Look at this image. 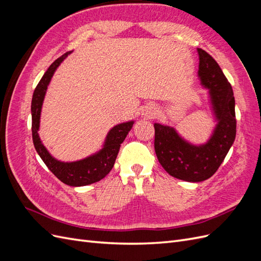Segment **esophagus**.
Listing matches in <instances>:
<instances>
[{"label": "esophagus", "mask_w": 261, "mask_h": 261, "mask_svg": "<svg viewBox=\"0 0 261 261\" xmlns=\"http://www.w3.org/2000/svg\"><path fill=\"white\" fill-rule=\"evenodd\" d=\"M154 113H155V110H154V108H148L147 110H145V112H144V115L146 116V117H152L153 115H154Z\"/></svg>", "instance_id": "34e87169"}]
</instances>
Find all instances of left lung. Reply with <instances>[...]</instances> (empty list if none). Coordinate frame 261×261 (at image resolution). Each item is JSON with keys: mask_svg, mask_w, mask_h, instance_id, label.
Wrapping results in <instances>:
<instances>
[{"mask_svg": "<svg viewBox=\"0 0 261 261\" xmlns=\"http://www.w3.org/2000/svg\"><path fill=\"white\" fill-rule=\"evenodd\" d=\"M197 52L199 57L198 78L202 89L207 90L210 111L216 123L209 138L202 144H195L172 126L154 123L158 160L170 175L192 183L206 180L215 174L236 135L232 86L211 55L201 49H197Z\"/></svg>", "mask_w": 261, "mask_h": 261, "instance_id": "left-lung-1", "label": "left lung"}]
</instances>
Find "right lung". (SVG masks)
Wrapping results in <instances>:
<instances>
[{
	"instance_id": "obj_1",
	"label": "right lung",
	"mask_w": 261,
	"mask_h": 261,
	"mask_svg": "<svg viewBox=\"0 0 261 261\" xmlns=\"http://www.w3.org/2000/svg\"><path fill=\"white\" fill-rule=\"evenodd\" d=\"M70 53L72 51L63 54L61 58L54 61L36 87L33 101H31V118H33L31 130H33V140L37 152L49 170L64 184L80 187L96 183L109 174L115 163L121 144L127 136L135 121L124 122L113 126L107 134L101 149L84 159L65 162L58 160L49 152L39 136L41 110L46 89L55 70Z\"/></svg>"
}]
</instances>
